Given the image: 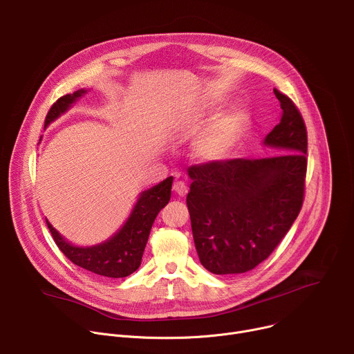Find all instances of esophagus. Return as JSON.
<instances>
[{"mask_svg": "<svg viewBox=\"0 0 354 354\" xmlns=\"http://www.w3.org/2000/svg\"><path fill=\"white\" fill-rule=\"evenodd\" d=\"M174 192H175L178 196L185 197V196L187 194V186H186V183L182 182V180L175 182V183H174Z\"/></svg>", "mask_w": 354, "mask_h": 354, "instance_id": "obj_1", "label": "esophagus"}]
</instances>
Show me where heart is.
<instances>
[{
	"label": "heart",
	"instance_id": "heart-1",
	"mask_svg": "<svg viewBox=\"0 0 354 354\" xmlns=\"http://www.w3.org/2000/svg\"><path fill=\"white\" fill-rule=\"evenodd\" d=\"M221 104L223 99L217 96H205L192 112L183 113L178 119L180 130H193L205 118L216 112L221 106ZM248 123L249 113L241 105H235L228 111L220 113L209 124L205 133L200 136L196 145L197 157L203 161H217L224 158L230 153V149L234 147V144L238 141V138L246 129Z\"/></svg>",
	"mask_w": 354,
	"mask_h": 354
}]
</instances>
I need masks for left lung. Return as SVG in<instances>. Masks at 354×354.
Masks as SVG:
<instances>
[{
	"mask_svg": "<svg viewBox=\"0 0 354 354\" xmlns=\"http://www.w3.org/2000/svg\"><path fill=\"white\" fill-rule=\"evenodd\" d=\"M283 109L265 144L286 154L189 167L186 205L198 259L214 274H236L270 257L298 217L306 194L307 127L292 100L273 89Z\"/></svg>",
	"mask_w": 354,
	"mask_h": 354,
	"instance_id": "1",
	"label": "left lung"
}]
</instances>
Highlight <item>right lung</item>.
<instances>
[{
  "label": "right lung",
  "mask_w": 354,
  "mask_h": 354,
  "mask_svg": "<svg viewBox=\"0 0 354 354\" xmlns=\"http://www.w3.org/2000/svg\"><path fill=\"white\" fill-rule=\"evenodd\" d=\"M85 92L86 91L81 89L73 95L67 93L59 97L52 108L48 109L44 119V126L66 112L71 104H74ZM172 180L174 178L169 176L157 186L142 192L127 223L105 243L91 248L73 246L59 235V232L48 224V221H46L47 227L52 232L59 249L74 265L99 276L113 279L126 277L136 272L141 265V258L151 227H153L158 213L171 200Z\"/></svg>",
  "instance_id": "right-lung-1"
}]
</instances>
